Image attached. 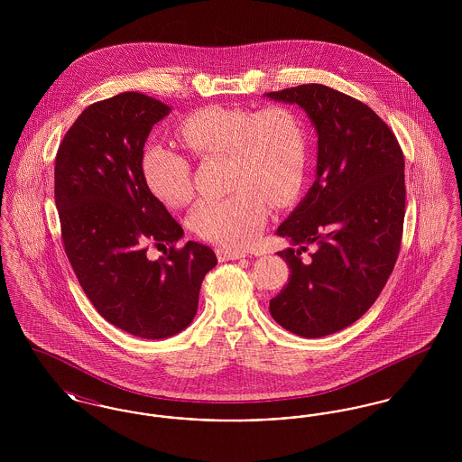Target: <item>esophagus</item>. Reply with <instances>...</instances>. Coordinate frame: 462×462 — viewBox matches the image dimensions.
<instances>
[{
  "mask_svg": "<svg viewBox=\"0 0 462 462\" xmlns=\"http://www.w3.org/2000/svg\"><path fill=\"white\" fill-rule=\"evenodd\" d=\"M217 256H218L220 262H228V260H241V258H245L247 254L241 253V251H232V249L218 247L217 249Z\"/></svg>",
  "mask_w": 462,
  "mask_h": 462,
  "instance_id": "34e87169",
  "label": "esophagus"
}]
</instances>
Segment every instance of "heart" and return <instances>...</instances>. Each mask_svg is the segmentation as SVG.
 <instances>
[{
  "instance_id": "obj_1",
  "label": "heart",
  "mask_w": 462,
  "mask_h": 462,
  "mask_svg": "<svg viewBox=\"0 0 462 462\" xmlns=\"http://www.w3.org/2000/svg\"><path fill=\"white\" fill-rule=\"evenodd\" d=\"M180 136L199 157L220 155L228 161V189L234 192L200 200L189 218L206 241L236 249L251 245L268 217V200L284 206L303 185L307 134L298 116L284 107H204L181 121ZM142 171L164 204L178 208L192 198L189 161L175 149L147 145Z\"/></svg>"
}]
</instances>
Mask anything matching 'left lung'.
<instances>
[{
  "mask_svg": "<svg viewBox=\"0 0 462 462\" xmlns=\"http://www.w3.org/2000/svg\"><path fill=\"white\" fill-rule=\"evenodd\" d=\"M264 97L305 110L319 136L315 181L277 228L291 244L277 253L291 275L270 313L298 336L322 337L358 320L393 272L405 217L403 154L388 125L341 91L313 83ZM310 243L316 251L303 261Z\"/></svg>",
  "mask_w": 462,
  "mask_h": 462,
  "instance_id": "1",
  "label": "left lung"
}]
</instances>
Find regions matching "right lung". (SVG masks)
Here are the masks:
<instances>
[{
  "mask_svg": "<svg viewBox=\"0 0 462 462\" xmlns=\"http://www.w3.org/2000/svg\"><path fill=\"white\" fill-rule=\"evenodd\" d=\"M171 107L138 91L91 104L66 133L55 159V206L67 258L97 311L119 329L164 339L198 313L211 247L175 242L183 228L151 192L142 155L155 123ZM147 241L171 245L146 258Z\"/></svg>",
  "mask_w": 462,
  "mask_h": 462,
  "instance_id": "add662e5",
  "label": "right lung"
}]
</instances>
